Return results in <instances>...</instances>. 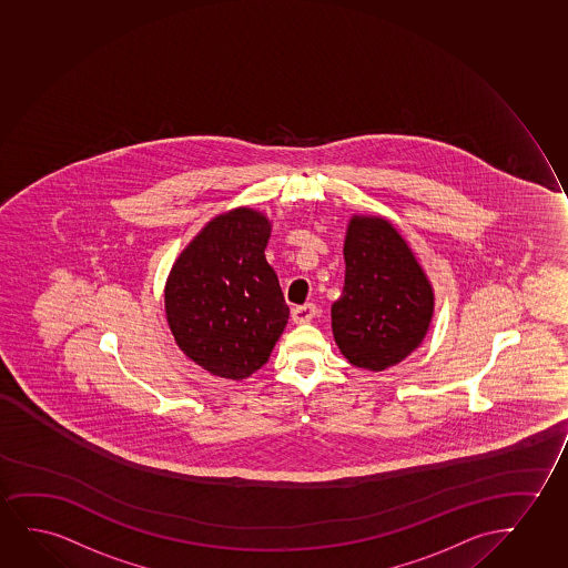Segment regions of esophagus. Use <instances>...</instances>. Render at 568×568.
Masks as SVG:
<instances>
[{
  "instance_id": "34e87169",
  "label": "esophagus",
  "mask_w": 568,
  "mask_h": 568,
  "mask_svg": "<svg viewBox=\"0 0 568 568\" xmlns=\"http://www.w3.org/2000/svg\"><path fill=\"white\" fill-rule=\"evenodd\" d=\"M316 316V306L314 304H303L291 310V320L295 324H308L312 317Z\"/></svg>"
}]
</instances>
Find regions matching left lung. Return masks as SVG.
Here are the masks:
<instances>
[{
  "instance_id": "left-lung-1",
  "label": "left lung",
  "mask_w": 568,
  "mask_h": 568,
  "mask_svg": "<svg viewBox=\"0 0 568 568\" xmlns=\"http://www.w3.org/2000/svg\"><path fill=\"white\" fill-rule=\"evenodd\" d=\"M343 254L345 287L332 306L333 337L353 366L382 372L420 346L434 316V288L385 217L353 215Z\"/></svg>"
}]
</instances>
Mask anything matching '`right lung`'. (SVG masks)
<instances>
[{
	"instance_id": "obj_1",
	"label": "right lung",
	"mask_w": 568,
	"mask_h": 568,
	"mask_svg": "<svg viewBox=\"0 0 568 568\" xmlns=\"http://www.w3.org/2000/svg\"><path fill=\"white\" fill-rule=\"evenodd\" d=\"M272 223L252 207L215 215L171 267L165 316L179 348L210 374L244 379L262 368L288 320L265 260Z\"/></svg>"
}]
</instances>
